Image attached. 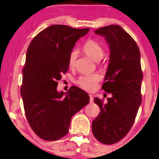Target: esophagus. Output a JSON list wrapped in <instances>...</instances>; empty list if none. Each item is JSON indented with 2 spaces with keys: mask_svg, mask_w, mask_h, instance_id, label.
Masks as SVG:
<instances>
[{
  "mask_svg": "<svg viewBox=\"0 0 159 159\" xmlns=\"http://www.w3.org/2000/svg\"><path fill=\"white\" fill-rule=\"evenodd\" d=\"M89 96H90V103H93V102H94V101H93V95H91V94H90L89 95Z\"/></svg>",
  "mask_w": 159,
  "mask_h": 159,
  "instance_id": "1",
  "label": "esophagus"
}]
</instances>
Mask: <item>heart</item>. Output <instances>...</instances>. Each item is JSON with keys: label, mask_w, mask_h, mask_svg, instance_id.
I'll list each match as a JSON object with an SVG mask.
<instances>
[{"label": "heart", "mask_w": 159, "mask_h": 159, "mask_svg": "<svg viewBox=\"0 0 159 159\" xmlns=\"http://www.w3.org/2000/svg\"><path fill=\"white\" fill-rule=\"evenodd\" d=\"M84 51L88 56L95 61H99L103 57L104 51L103 48L94 40H88L83 46ZM77 51L73 50L69 56V66H73L77 57ZM101 79V75L98 73L88 74L81 75L78 78L77 84L80 88L87 91H92L96 88L98 82Z\"/></svg>", "instance_id": "b5f03b06"}]
</instances>
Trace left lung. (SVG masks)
Returning a JSON list of instances; mask_svg holds the SVG:
<instances>
[{"label": "left lung", "mask_w": 159, "mask_h": 159, "mask_svg": "<svg viewBox=\"0 0 159 159\" xmlns=\"http://www.w3.org/2000/svg\"><path fill=\"white\" fill-rule=\"evenodd\" d=\"M95 33L104 37L110 49L102 89L112 96L106 103L98 98H94L101 111L93 121L92 130L99 142L111 145L128 133L142 102L140 53L134 39L120 26H106Z\"/></svg>", "instance_id": "obj_1"}]
</instances>
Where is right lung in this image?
Wrapping results in <instances>:
<instances>
[{
	"mask_svg": "<svg viewBox=\"0 0 159 159\" xmlns=\"http://www.w3.org/2000/svg\"><path fill=\"white\" fill-rule=\"evenodd\" d=\"M89 30L51 25L28 47L21 95L30 127L43 140L54 141L66 135L71 117L90 101L88 93L76 86L65 93L57 90V81L69 69V54Z\"/></svg>",
	"mask_w": 159,
	"mask_h": 159,
	"instance_id": "1",
	"label": "right lung"
}]
</instances>
